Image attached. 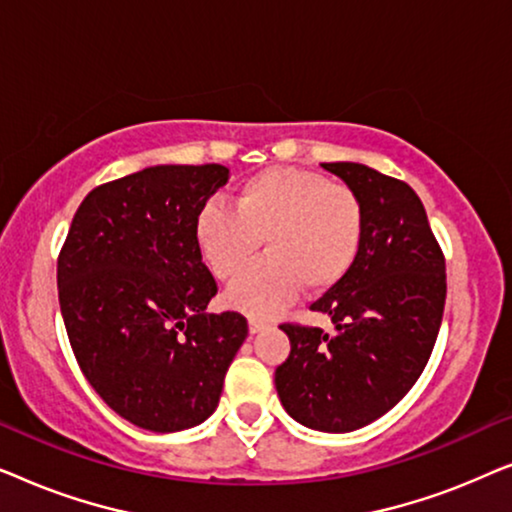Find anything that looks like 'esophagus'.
I'll list each match as a JSON object with an SVG mask.
<instances>
[{"label": "esophagus", "instance_id": "obj_1", "mask_svg": "<svg viewBox=\"0 0 512 512\" xmlns=\"http://www.w3.org/2000/svg\"><path fill=\"white\" fill-rule=\"evenodd\" d=\"M265 326H268V324H265L263 319H256V317L249 319V333H261Z\"/></svg>", "mask_w": 512, "mask_h": 512}]
</instances>
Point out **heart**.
<instances>
[{"label":"heart","instance_id":"obj_1","mask_svg":"<svg viewBox=\"0 0 512 512\" xmlns=\"http://www.w3.org/2000/svg\"><path fill=\"white\" fill-rule=\"evenodd\" d=\"M193 235L221 282L236 277L264 240L269 256L239 274L226 300L251 317H268L289 305L300 286L319 296L345 282L366 242V207L359 193L324 174L268 167L242 181L235 209L205 202Z\"/></svg>","mask_w":512,"mask_h":512}]
</instances>
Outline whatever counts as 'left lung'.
<instances>
[{
  "label": "left lung",
  "instance_id": "8db88e82",
  "mask_svg": "<svg viewBox=\"0 0 512 512\" xmlns=\"http://www.w3.org/2000/svg\"><path fill=\"white\" fill-rule=\"evenodd\" d=\"M366 207L359 263L314 312L335 324H282L291 354L275 370L284 410L307 429L347 433L389 412L419 380L445 307V256L422 200L394 177L361 163H324Z\"/></svg>",
  "mask_w": 512,
  "mask_h": 512
}]
</instances>
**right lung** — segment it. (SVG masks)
Segmentation results:
<instances>
[{"instance_id":"obj_1","label":"right lung","mask_w":512,"mask_h":512,"mask_svg":"<svg viewBox=\"0 0 512 512\" xmlns=\"http://www.w3.org/2000/svg\"><path fill=\"white\" fill-rule=\"evenodd\" d=\"M228 174L216 163L156 165L97 186L62 244L69 345L90 387L139 429L205 422L249 333L240 312H205L216 282L193 235Z\"/></svg>"}]
</instances>
